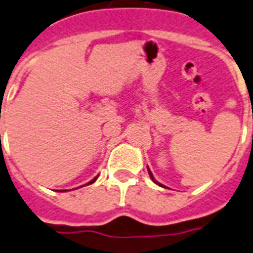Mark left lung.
Segmentation results:
<instances>
[{
    "instance_id": "1",
    "label": "left lung",
    "mask_w": 253,
    "mask_h": 253,
    "mask_svg": "<svg viewBox=\"0 0 253 253\" xmlns=\"http://www.w3.org/2000/svg\"><path fill=\"white\" fill-rule=\"evenodd\" d=\"M148 173H149V175H151L152 180H153V182H155V183H156V184H159V186H162V184H161V183H159V182H157V180H156V179H155V178H153V174H152V173H151V170H149V169H148Z\"/></svg>"
}]
</instances>
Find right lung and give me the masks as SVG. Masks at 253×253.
I'll return each instance as SVG.
<instances>
[{"mask_svg":"<svg viewBox=\"0 0 253 253\" xmlns=\"http://www.w3.org/2000/svg\"><path fill=\"white\" fill-rule=\"evenodd\" d=\"M96 179H97V176H96V178H93V179H92L91 182H88V184H92V183H93V182H94V180H96Z\"/></svg>","mask_w":253,"mask_h":253,"instance_id":"add662e5","label":"right lung"}]
</instances>
